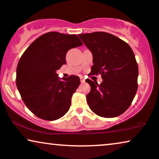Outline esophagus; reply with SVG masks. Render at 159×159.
Returning <instances> with one entry per match:
<instances>
[{
  "label": "esophagus",
  "mask_w": 159,
  "mask_h": 159,
  "mask_svg": "<svg viewBox=\"0 0 159 159\" xmlns=\"http://www.w3.org/2000/svg\"><path fill=\"white\" fill-rule=\"evenodd\" d=\"M80 80H81V83H84V82L85 81V79H84V78L83 77H81V78H80Z\"/></svg>",
  "instance_id": "obj_1"
}]
</instances>
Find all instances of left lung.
<instances>
[{
	"instance_id": "8db88e82",
	"label": "left lung",
	"mask_w": 159,
	"mask_h": 159,
	"mask_svg": "<svg viewBox=\"0 0 159 159\" xmlns=\"http://www.w3.org/2000/svg\"><path fill=\"white\" fill-rule=\"evenodd\" d=\"M91 51V74H101L103 82L86 79L91 86L86 100L90 109L103 117H115L129 107L137 91V62L131 48L120 38L106 33L79 34Z\"/></svg>"
}]
</instances>
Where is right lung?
<instances>
[{"mask_svg":"<svg viewBox=\"0 0 159 159\" xmlns=\"http://www.w3.org/2000/svg\"><path fill=\"white\" fill-rule=\"evenodd\" d=\"M83 45L77 35L48 32L32 43L20 59L16 85L28 108L38 117L56 120L68 111L78 76L59 78L56 70L66 64V53Z\"/></svg>","mask_w":159,"mask_h":159,"instance_id":"1","label":"right lung"}]
</instances>
